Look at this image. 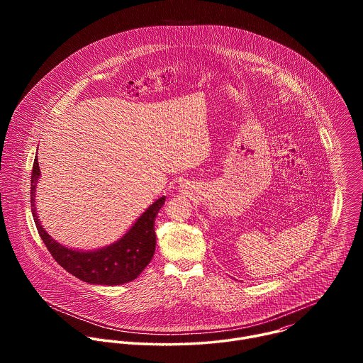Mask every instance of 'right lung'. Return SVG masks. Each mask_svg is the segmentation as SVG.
Returning a JSON list of instances; mask_svg holds the SVG:
<instances>
[{
    "mask_svg": "<svg viewBox=\"0 0 363 363\" xmlns=\"http://www.w3.org/2000/svg\"><path fill=\"white\" fill-rule=\"evenodd\" d=\"M40 175L38 160L35 158L31 174V210L38 234L55 260L66 272L89 284L119 286L135 280L153 257L157 245L153 225L165 203V196L150 203L118 241L96 250L70 248L57 242L43 228L38 220L35 189Z\"/></svg>",
    "mask_w": 363,
    "mask_h": 363,
    "instance_id": "right-lung-1",
    "label": "right lung"
}]
</instances>
